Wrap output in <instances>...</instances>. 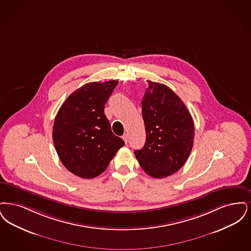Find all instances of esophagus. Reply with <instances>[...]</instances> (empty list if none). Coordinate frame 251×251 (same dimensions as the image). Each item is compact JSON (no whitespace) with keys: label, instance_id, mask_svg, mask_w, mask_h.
Returning a JSON list of instances; mask_svg holds the SVG:
<instances>
[{"label":"esophagus","instance_id":"1","mask_svg":"<svg viewBox=\"0 0 251 251\" xmlns=\"http://www.w3.org/2000/svg\"><path fill=\"white\" fill-rule=\"evenodd\" d=\"M122 138H123V140L125 141L126 143H127V141H128V135H127V134H124Z\"/></svg>","mask_w":251,"mask_h":251}]
</instances>
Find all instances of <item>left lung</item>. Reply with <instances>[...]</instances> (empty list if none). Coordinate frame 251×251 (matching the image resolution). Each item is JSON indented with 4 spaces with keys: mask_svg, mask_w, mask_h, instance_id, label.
Instances as JSON below:
<instances>
[{
    "mask_svg": "<svg viewBox=\"0 0 251 251\" xmlns=\"http://www.w3.org/2000/svg\"><path fill=\"white\" fill-rule=\"evenodd\" d=\"M148 83L142 101L146 142L134 153L147 175L164 178L185 163L194 142V122L172 89L150 80Z\"/></svg>",
    "mask_w": 251,
    "mask_h": 251,
    "instance_id": "8db88e82",
    "label": "left lung"
}]
</instances>
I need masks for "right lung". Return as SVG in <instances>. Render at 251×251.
<instances>
[{
	"label": "right lung",
	"mask_w": 251,
	"mask_h": 251,
	"mask_svg": "<svg viewBox=\"0 0 251 251\" xmlns=\"http://www.w3.org/2000/svg\"><path fill=\"white\" fill-rule=\"evenodd\" d=\"M117 80L89 82L66 98L55 117L52 139L66 169L80 178L101 175L125 142L115 136L105 113Z\"/></svg>",
	"instance_id": "obj_1"
}]
</instances>
